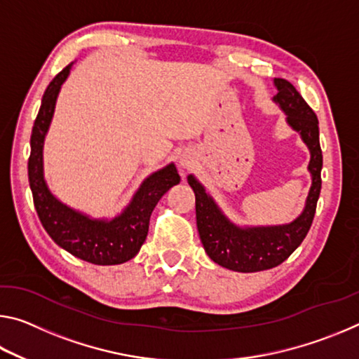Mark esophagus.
Masks as SVG:
<instances>
[{
    "label": "esophagus",
    "instance_id": "34e87169",
    "mask_svg": "<svg viewBox=\"0 0 359 359\" xmlns=\"http://www.w3.org/2000/svg\"><path fill=\"white\" fill-rule=\"evenodd\" d=\"M182 166H188V163L187 161H182Z\"/></svg>",
    "mask_w": 359,
    "mask_h": 359
}]
</instances>
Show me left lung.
I'll use <instances>...</instances> for the list:
<instances>
[{
    "mask_svg": "<svg viewBox=\"0 0 359 359\" xmlns=\"http://www.w3.org/2000/svg\"><path fill=\"white\" fill-rule=\"evenodd\" d=\"M274 85L277 95L272 100L287 114V123L299 133L311 150L309 172L312 187L301 215L288 224L277 226H238L224 217L194 175H188V184L196 196V224L204 250L212 261L231 271L258 272L283 263L307 236L317 209L323 166L318 118L288 81L274 79Z\"/></svg>",
    "mask_w": 359,
    "mask_h": 359,
    "instance_id": "obj_1",
    "label": "left lung"
}]
</instances>
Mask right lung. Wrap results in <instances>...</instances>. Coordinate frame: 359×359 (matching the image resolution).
Returning a JSON list of instances; mask_svg holds the SVG:
<instances>
[{"label": "right lung", "mask_w": 359, "mask_h": 359, "mask_svg": "<svg viewBox=\"0 0 359 359\" xmlns=\"http://www.w3.org/2000/svg\"><path fill=\"white\" fill-rule=\"evenodd\" d=\"M71 66L72 63L48 83L33 125L29 139L32 151L28 158V180L33 203L42 226L57 245L92 264H121L135 258L141 250L149 233L151 212L163 194L179 184L180 175L174 163L150 174L125 210L112 220L85 215L53 196L44 179L42 149L55 111L60 88L68 79Z\"/></svg>", "instance_id": "1"}]
</instances>
